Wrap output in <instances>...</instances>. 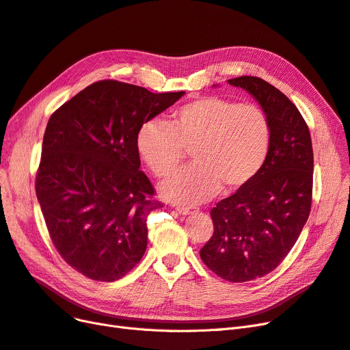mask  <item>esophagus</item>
<instances>
[{
  "instance_id": "1",
  "label": "esophagus",
  "mask_w": 350,
  "mask_h": 350,
  "mask_svg": "<svg viewBox=\"0 0 350 350\" xmlns=\"http://www.w3.org/2000/svg\"><path fill=\"white\" fill-rule=\"evenodd\" d=\"M176 211H177L180 215H183V216H186V215H190V213H191L190 208H185V206H177Z\"/></svg>"
}]
</instances>
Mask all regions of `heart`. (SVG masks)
<instances>
[{"label":"heart","instance_id":"b5f03b06","mask_svg":"<svg viewBox=\"0 0 350 350\" xmlns=\"http://www.w3.org/2000/svg\"><path fill=\"white\" fill-rule=\"evenodd\" d=\"M271 146V124L262 108L217 96L199 98L177 108L172 121L150 120L137 133L139 159L157 177L177 170L191 150L195 165L168 178L163 198L196 204L224 187L234 193L260 174Z\"/></svg>","mask_w":350,"mask_h":350}]
</instances>
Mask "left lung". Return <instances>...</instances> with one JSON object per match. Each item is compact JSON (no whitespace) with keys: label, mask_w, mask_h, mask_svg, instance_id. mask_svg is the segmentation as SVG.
Returning <instances> with one entry per match:
<instances>
[{"label":"left lung","mask_w":350,"mask_h":350,"mask_svg":"<svg viewBox=\"0 0 350 350\" xmlns=\"http://www.w3.org/2000/svg\"><path fill=\"white\" fill-rule=\"evenodd\" d=\"M228 83L264 109L271 146L260 174L212 209L215 230L200 258L221 278L245 282L275 269L299 239L312 208L313 147L300 111L281 90L255 76Z\"/></svg>","instance_id":"1"}]
</instances>
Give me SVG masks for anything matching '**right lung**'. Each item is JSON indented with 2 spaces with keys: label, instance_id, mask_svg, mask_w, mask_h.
<instances>
[{
  "label": "right lung",
  "instance_id": "right-lung-1",
  "mask_svg": "<svg viewBox=\"0 0 350 350\" xmlns=\"http://www.w3.org/2000/svg\"><path fill=\"white\" fill-rule=\"evenodd\" d=\"M183 95L100 81L50 116L36 195L57 252L77 273L112 282L141 261L147 216L161 203L139 172L137 133Z\"/></svg>",
  "mask_w": 350,
  "mask_h": 350
}]
</instances>
